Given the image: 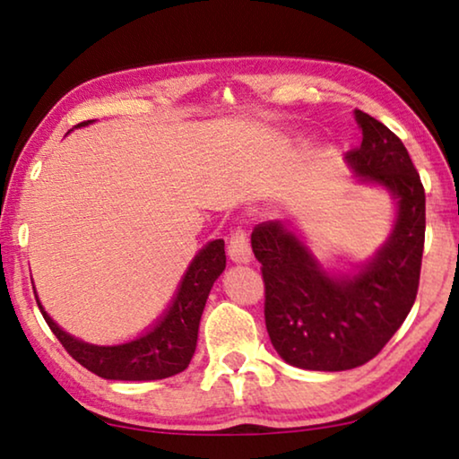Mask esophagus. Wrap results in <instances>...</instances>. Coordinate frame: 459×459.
Here are the masks:
<instances>
[{
  "instance_id": "esophagus-1",
  "label": "esophagus",
  "mask_w": 459,
  "mask_h": 459,
  "mask_svg": "<svg viewBox=\"0 0 459 459\" xmlns=\"http://www.w3.org/2000/svg\"><path fill=\"white\" fill-rule=\"evenodd\" d=\"M229 257L235 264H247L251 262V245H249V237L243 229H237L230 232V241H229Z\"/></svg>"
}]
</instances>
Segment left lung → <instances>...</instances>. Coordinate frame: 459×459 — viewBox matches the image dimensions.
<instances>
[{"label": "left lung", "mask_w": 459, "mask_h": 459, "mask_svg": "<svg viewBox=\"0 0 459 459\" xmlns=\"http://www.w3.org/2000/svg\"><path fill=\"white\" fill-rule=\"evenodd\" d=\"M354 117L362 142L346 152L348 167L395 202L394 229L371 262L354 273H330L289 224L268 221L251 232L272 344L289 365L309 371H348L377 357L419 292L425 249L420 175L392 129L359 108Z\"/></svg>", "instance_id": "left-lung-1"}]
</instances>
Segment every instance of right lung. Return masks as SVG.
I'll use <instances>...</instances> for the list:
<instances>
[{"instance_id":"1","label":"right lung","mask_w":459,"mask_h":459,"mask_svg":"<svg viewBox=\"0 0 459 459\" xmlns=\"http://www.w3.org/2000/svg\"><path fill=\"white\" fill-rule=\"evenodd\" d=\"M88 123L92 121L78 123V127L88 126ZM224 268H227L224 241L216 238L197 251V255L191 259L169 309L156 321V325L150 327V332L142 333L140 338L115 346L88 344V342L70 336L49 317L39 299L37 303L51 332L72 354V359H76L88 371L102 379L117 381L164 379L187 368L195 352L197 330H200L206 299L212 284L216 282Z\"/></svg>"}]
</instances>
